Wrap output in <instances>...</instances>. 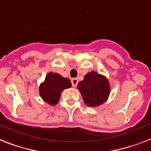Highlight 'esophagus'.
Returning a JSON list of instances; mask_svg holds the SVG:
<instances>
[{"instance_id":"esophagus-1","label":"esophagus","mask_w":151,"mask_h":151,"mask_svg":"<svg viewBox=\"0 0 151 151\" xmlns=\"http://www.w3.org/2000/svg\"><path fill=\"white\" fill-rule=\"evenodd\" d=\"M71 83L72 86H73V87H76L78 83V80L77 79V78H73V79L71 80Z\"/></svg>"}]
</instances>
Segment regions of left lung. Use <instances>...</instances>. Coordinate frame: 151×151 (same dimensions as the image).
<instances>
[{
  "label": "left lung",
  "mask_w": 151,
  "mask_h": 151,
  "mask_svg": "<svg viewBox=\"0 0 151 151\" xmlns=\"http://www.w3.org/2000/svg\"><path fill=\"white\" fill-rule=\"evenodd\" d=\"M78 89L88 107H98L107 101L111 87L107 78L96 71L84 75L83 80L78 84Z\"/></svg>",
  "instance_id": "left-lung-1"
}]
</instances>
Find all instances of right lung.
Returning a JSON list of instances; mask_svg holds the SVG:
<instances>
[{
	"mask_svg": "<svg viewBox=\"0 0 151 151\" xmlns=\"http://www.w3.org/2000/svg\"><path fill=\"white\" fill-rule=\"evenodd\" d=\"M71 86V82L68 78L58 73L50 72L40 84L39 94L44 101L50 105H55L59 102L62 91Z\"/></svg>",
	"mask_w": 151,
	"mask_h": 151,
	"instance_id": "obj_1",
	"label": "right lung"
}]
</instances>
